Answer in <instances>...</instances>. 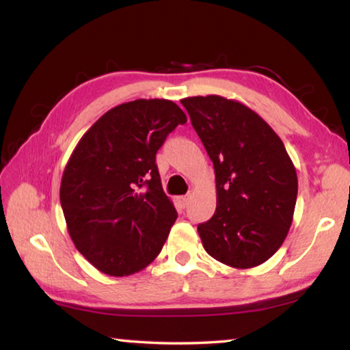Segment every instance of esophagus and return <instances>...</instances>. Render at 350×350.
<instances>
[{"mask_svg": "<svg viewBox=\"0 0 350 350\" xmlns=\"http://www.w3.org/2000/svg\"><path fill=\"white\" fill-rule=\"evenodd\" d=\"M189 201H191V198H189V195H185V197H180V203L183 207H186L189 204Z\"/></svg>", "mask_w": 350, "mask_h": 350, "instance_id": "1", "label": "esophagus"}]
</instances>
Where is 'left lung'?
<instances>
[{"label": "left lung", "instance_id": "left-lung-1", "mask_svg": "<svg viewBox=\"0 0 350 350\" xmlns=\"http://www.w3.org/2000/svg\"><path fill=\"white\" fill-rule=\"evenodd\" d=\"M215 169L217 209L198 224L206 252L235 269L260 266L284 243L298 178L283 141L244 104L218 95L181 100Z\"/></svg>", "mask_w": 350, "mask_h": 350}]
</instances>
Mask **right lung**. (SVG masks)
I'll return each instance as SVG.
<instances>
[{"label":"right lung","mask_w":350,"mask_h":350,"mask_svg":"<svg viewBox=\"0 0 350 350\" xmlns=\"http://www.w3.org/2000/svg\"><path fill=\"white\" fill-rule=\"evenodd\" d=\"M186 121L174 101H129L104 113L72 152L61 207L73 244L100 272L127 277L161 252L176 211L163 191L155 155Z\"/></svg>","instance_id":"obj_1"}]
</instances>
